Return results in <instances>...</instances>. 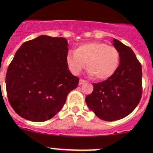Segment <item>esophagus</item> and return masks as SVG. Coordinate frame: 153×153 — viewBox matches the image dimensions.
Segmentation results:
<instances>
[{
  "label": "esophagus",
  "mask_w": 153,
  "mask_h": 153,
  "mask_svg": "<svg viewBox=\"0 0 153 153\" xmlns=\"http://www.w3.org/2000/svg\"><path fill=\"white\" fill-rule=\"evenodd\" d=\"M86 82V81L85 80H84V79H80V81H79V85H82L83 84H84V83Z\"/></svg>",
  "instance_id": "obj_1"
}]
</instances>
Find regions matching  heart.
<instances>
[{
	"label": "heart",
	"mask_w": 153,
	"mask_h": 153,
	"mask_svg": "<svg viewBox=\"0 0 153 153\" xmlns=\"http://www.w3.org/2000/svg\"><path fill=\"white\" fill-rule=\"evenodd\" d=\"M68 67L72 73H79L87 63L89 73L97 80H106L115 72L119 65L118 49L101 42L81 44L75 51L68 52L66 58Z\"/></svg>",
	"instance_id": "obj_1"
}]
</instances>
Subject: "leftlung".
<instances>
[{"instance_id": "1", "label": "left lung", "mask_w": 153, "mask_h": 153, "mask_svg": "<svg viewBox=\"0 0 153 153\" xmlns=\"http://www.w3.org/2000/svg\"><path fill=\"white\" fill-rule=\"evenodd\" d=\"M113 46L120 55L115 73L106 81L93 84V91L86 97L88 107L99 118L112 121L127 116L142 96V68L129 47L116 39Z\"/></svg>"}]
</instances>
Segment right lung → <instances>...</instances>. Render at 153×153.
I'll use <instances>...</instances> for the list:
<instances>
[{
    "instance_id": "1",
    "label": "right lung",
    "mask_w": 153,
    "mask_h": 153,
    "mask_svg": "<svg viewBox=\"0 0 153 153\" xmlns=\"http://www.w3.org/2000/svg\"><path fill=\"white\" fill-rule=\"evenodd\" d=\"M67 47L64 38L41 35L18 49L7 69L6 88L9 102L20 116L36 122L51 119L78 86L79 78L66 61Z\"/></svg>"
}]
</instances>
